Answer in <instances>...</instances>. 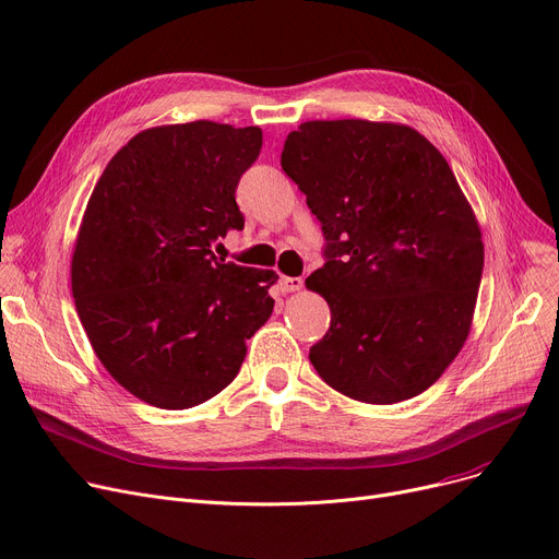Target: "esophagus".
Wrapping results in <instances>:
<instances>
[{
  "mask_svg": "<svg viewBox=\"0 0 559 559\" xmlns=\"http://www.w3.org/2000/svg\"><path fill=\"white\" fill-rule=\"evenodd\" d=\"M276 285H278L283 295H289V292H299L304 287V278H299V276H278Z\"/></svg>",
  "mask_w": 559,
  "mask_h": 559,
  "instance_id": "esophagus-1",
  "label": "esophagus"
}]
</instances>
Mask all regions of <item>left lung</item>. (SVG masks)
<instances>
[{
	"mask_svg": "<svg viewBox=\"0 0 559 559\" xmlns=\"http://www.w3.org/2000/svg\"><path fill=\"white\" fill-rule=\"evenodd\" d=\"M281 167L329 240L306 278L331 308L312 367L354 401L421 394L472 331L485 260L447 158L407 124L312 120L287 135Z\"/></svg>",
	"mask_w": 559,
	"mask_h": 559,
	"instance_id": "8db88e82",
	"label": "left lung"
}]
</instances>
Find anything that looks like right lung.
<instances>
[{"label": "right lung", "instance_id": "add662e5", "mask_svg": "<svg viewBox=\"0 0 559 559\" xmlns=\"http://www.w3.org/2000/svg\"><path fill=\"white\" fill-rule=\"evenodd\" d=\"M262 131L211 120L133 135L87 199L72 251V297L95 356L127 392L186 409L238 376L247 340L272 317V270L219 262L240 230V176Z\"/></svg>", "mask_w": 559, "mask_h": 559}]
</instances>
